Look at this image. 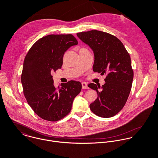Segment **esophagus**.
I'll list each match as a JSON object with an SVG mask.
<instances>
[{
	"instance_id": "1",
	"label": "esophagus",
	"mask_w": 158,
	"mask_h": 158,
	"mask_svg": "<svg viewBox=\"0 0 158 158\" xmlns=\"http://www.w3.org/2000/svg\"><path fill=\"white\" fill-rule=\"evenodd\" d=\"M82 89H88L89 87H88L87 84L84 82H82Z\"/></svg>"
}]
</instances>
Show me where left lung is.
Listing matches in <instances>:
<instances>
[{
    "mask_svg": "<svg viewBox=\"0 0 158 158\" xmlns=\"http://www.w3.org/2000/svg\"><path fill=\"white\" fill-rule=\"evenodd\" d=\"M77 36L94 51V71L106 74L101 87L94 83L88 85L98 94L90 108L99 117H112L123 109L131 90L134 73L130 56L122 41L108 33L95 30Z\"/></svg>",
    "mask_w": 158,
    "mask_h": 158,
    "instance_id": "1",
    "label": "left lung"
}]
</instances>
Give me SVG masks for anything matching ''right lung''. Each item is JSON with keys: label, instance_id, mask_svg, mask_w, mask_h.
I'll list each match as a JSON object with an SVG mask.
<instances>
[{"label": "right lung", "instance_id": "obj_1", "mask_svg": "<svg viewBox=\"0 0 158 158\" xmlns=\"http://www.w3.org/2000/svg\"><path fill=\"white\" fill-rule=\"evenodd\" d=\"M77 44L71 34L49 35L36 41L25 57L21 74L24 95L34 112L45 120L56 122L67 115L81 91V83L76 81L56 88L51 75L61 68L64 52Z\"/></svg>", "mask_w": 158, "mask_h": 158}]
</instances>
